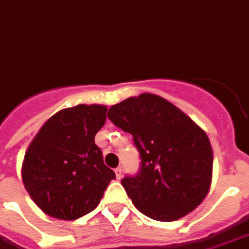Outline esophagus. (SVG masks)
I'll return each mask as SVG.
<instances>
[{"label": "esophagus", "instance_id": "esophagus-1", "mask_svg": "<svg viewBox=\"0 0 249 249\" xmlns=\"http://www.w3.org/2000/svg\"><path fill=\"white\" fill-rule=\"evenodd\" d=\"M114 171H115V175H117L118 179H121V178H122L123 170H122V168H121V167H117V168H115Z\"/></svg>", "mask_w": 249, "mask_h": 249}]
</instances>
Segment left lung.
<instances>
[{
  "label": "left lung",
  "mask_w": 249,
  "mask_h": 249,
  "mask_svg": "<svg viewBox=\"0 0 249 249\" xmlns=\"http://www.w3.org/2000/svg\"><path fill=\"white\" fill-rule=\"evenodd\" d=\"M107 117L131 134L141 154L139 172L122 179L139 211L154 220L174 221L204 200L212 180L211 143L180 108L144 92L111 106Z\"/></svg>",
  "instance_id": "1"
}]
</instances>
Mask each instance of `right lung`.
Returning <instances> with one entry per match:
<instances>
[{
  "label": "right lung",
  "instance_id": "right-lung-1",
  "mask_svg": "<svg viewBox=\"0 0 249 249\" xmlns=\"http://www.w3.org/2000/svg\"><path fill=\"white\" fill-rule=\"evenodd\" d=\"M107 106L78 105L45 122L25 152L22 182L46 215L74 220L91 212L115 174L105 166L95 135Z\"/></svg>",
  "mask_w": 249,
  "mask_h": 249
}]
</instances>
